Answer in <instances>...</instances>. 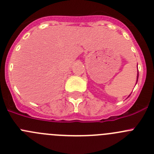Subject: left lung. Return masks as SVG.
I'll use <instances>...</instances> for the list:
<instances>
[{"mask_svg": "<svg viewBox=\"0 0 154 154\" xmlns=\"http://www.w3.org/2000/svg\"><path fill=\"white\" fill-rule=\"evenodd\" d=\"M137 80H138V72H137ZM137 82H136V84H137Z\"/></svg>", "mask_w": 154, "mask_h": 154, "instance_id": "left-lung-1", "label": "left lung"}]
</instances>
